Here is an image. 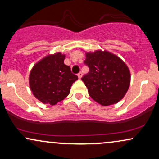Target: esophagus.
<instances>
[{"instance_id":"34e87169","label":"esophagus","mask_w":159,"mask_h":159,"mask_svg":"<svg viewBox=\"0 0 159 159\" xmlns=\"http://www.w3.org/2000/svg\"><path fill=\"white\" fill-rule=\"evenodd\" d=\"M82 75H82V72H79V73L78 74V78H80V79H81V77H82Z\"/></svg>"}]
</instances>
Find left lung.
<instances>
[{
  "label": "left lung",
  "mask_w": 159,
  "mask_h": 159,
  "mask_svg": "<svg viewBox=\"0 0 159 159\" xmlns=\"http://www.w3.org/2000/svg\"><path fill=\"white\" fill-rule=\"evenodd\" d=\"M84 64L90 70L82 77L90 97L103 106L117 103L130 84V72L124 62L114 54L98 50L86 53Z\"/></svg>",
  "instance_id": "1"
}]
</instances>
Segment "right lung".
I'll use <instances>...</instances> for the list:
<instances>
[{"mask_svg": "<svg viewBox=\"0 0 159 159\" xmlns=\"http://www.w3.org/2000/svg\"><path fill=\"white\" fill-rule=\"evenodd\" d=\"M65 54H50L34 65L29 76L30 90L44 104L54 105L66 97L78 76L64 64Z\"/></svg>", "mask_w": 159, "mask_h": 159, "instance_id": "1", "label": "right lung"}]
</instances>
